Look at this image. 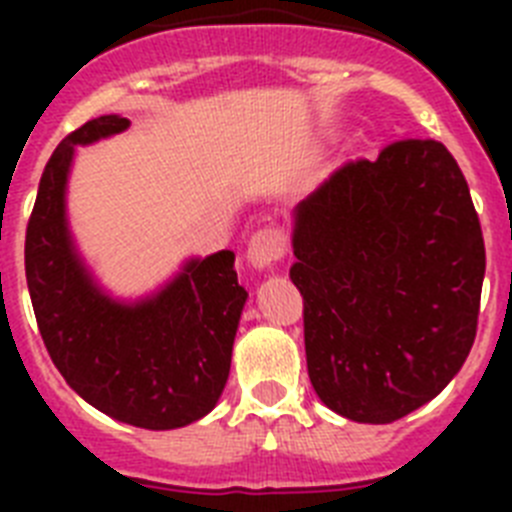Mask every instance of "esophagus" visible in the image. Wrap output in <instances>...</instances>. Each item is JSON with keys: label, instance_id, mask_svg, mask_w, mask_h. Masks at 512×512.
Segmentation results:
<instances>
[{"label": "esophagus", "instance_id": "esophagus-1", "mask_svg": "<svg viewBox=\"0 0 512 512\" xmlns=\"http://www.w3.org/2000/svg\"><path fill=\"white\" fill-rule=\"evenodd\" d=\"M287 253V235H284L282 228H261L251 235L248 241L246 259L253 269H269L277 261L284 259Z\"/></svg>", "mask_w": 512, "mask_h": 512}]
</instances>
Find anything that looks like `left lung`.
I'll use <instances>...</instances> for the list:
<instances>
[{"label": "left lung", "mask_w": 512, "mask_h": 512, "mask_svg": "<svg viewBox=\"0 0 512 512\" xmlns=\"http://www.w3.org/2000/svg\"><path fill=\"white\" fill-rule=\"evenodd\" d=\"M289 279L305 300L312 390L356 423H392L459 374L477 336L485 241L438 140H397L295 207Z\"/></svg>", "instance_id": "1"}]
</instances>
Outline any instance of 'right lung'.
Instances as JSON below:
<instances>
[{"label":"right lung","instance_id":"obj_1","mask_svg":"<svg viewBox=\"0 0 512 512\" xmlns=\"http://www.w3.org/2000/svg\"><path fill=\"white\" fill-rule=\"evenodd\" d=\"M130 128L102 115L58 143L27 223L25 277L40 336L71 390L120 423L171 431L205 418L230 374L248 292L235 253L192 256L138 300L112 297L76 248L66 212L76 146Z\"/></svg>","mask_w":512,"mask_h":512}]
</instances>
